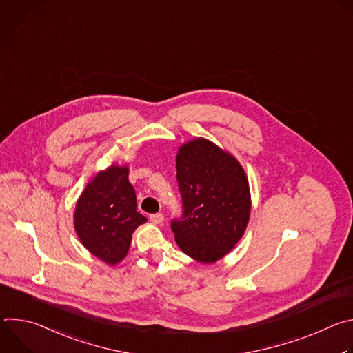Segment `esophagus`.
Segmentation results:
<instances>
[{
  "label": "esophagus",
  "mask_w": 353,
  "mask_h": 353,
  "mask_svg": "<svg viewBox=\"0 0 353 353\" xmlns=\"http://www.w3.org/2000/svg\"><path fill=\"white\" fill-rule=\"evenodd\" d=\"M149 219H150V222L155 223V225H161V223L165 221V218H163L162 214H152V215L149 216Z\"/></svg>",
  "instance_id": "34e87169"
}]
</instances>
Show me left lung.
<instances>
[{
    "instance_id": "1",
    "label": "left lung",
    "mask_w": 353,
    "mask_h": 353,
    "mask_svg": "<svg viewBox=\"0 0 353 353\" xmlns=\"http://www.w3.org/2000/svg\"><path fill=\"white\" fill-rule=\"evenodd\" d=\"M183 214L170 228L183 253L199 263H215L236 245L248 223V180L234 157L214 142L184 143L176 159Z\"/></svg>"
}]
</instances>
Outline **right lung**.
<instances>
[{
  "label": "right lung",
  "instance_id": "right-lung-1",
  "mask_svg": "<svg viewBox=\"0 0 353 353\" xmlns=\"http://www.w3.org/2000/svg\"><path fill=\"white\" fill-rule=\"evenodd\" d=\"M145 222L146 218L137 211L128 168L116 165L92 179L74 214L81 243L109 265H116L127 256L134 230Z\"/></svg>",
  "mask_w": 353,
  "mask_h": 353
}]
</instances>
